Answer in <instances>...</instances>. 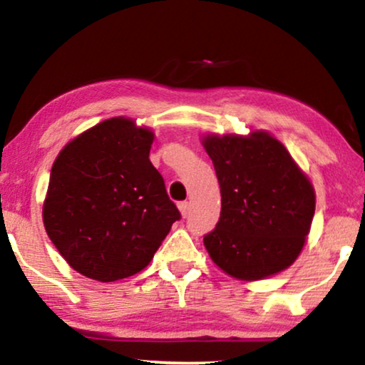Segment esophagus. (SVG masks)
<instances>
[{"mask_svg": "<svg viewBox=\"0 0 365 365\" xmlns=\"http://www.w3.org/2000/svg\"><path fill=\"white\" fill-rule=\"evenodd\" d=\"M178 210L182 213V217L185 218L188 215V212H190V203L188 202H180L178 203Z\"/></svg>", "mask_w": 365, "mask_h": 365, "instance_id": "obj_1", "label": "esophagus"}]
</instances>
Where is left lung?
Wrapping results in <instances>:
<instances>
[{
  "instance_id": "1",
  "label": "left lung",
  "mask_w": 365,
  "mask_h": 365,
  "mask_svg": "<svg viewBox=\"0 0 365 365\" xmlns=\"http://www.w3.org/2000/svg\"><path fill=\"white\" fill-rule=\"evenodd\" d=\"M202 145L215 167L222 212L203 245L233 279L260 280L285 270L304 249L315 192L274 135L208 133Z\"/></svg>"
}]
</instances>
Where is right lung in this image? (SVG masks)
<instances>
[{
	"mask_svg": "<svg viewBox=\"0 0 365 365\" xmlns=\"http://www.w3.org/2000/svg\"><path fill=\"white\" fill-rule=\"evenodd\" d=\"M155 135L115 116L68 142L51 167L43 223L78 274L115 282L138 274L180 218L150 162Z\"/></svg>",
	"mask_w": 365,
	"mask_h": 365,
	"instance_id": "obj_1",
	"label": "right lung"
}]
</instances>
